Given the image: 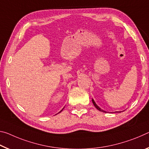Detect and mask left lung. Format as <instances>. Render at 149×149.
<instances>
[{"mask_svg": "<svg viewBox=\"0 0 149 149\" xmlns=\"http://www.w3.org/2000/svg\"><path fill=\"white\" fill-rule=\"evenodd\" d=\"M92 103H93V104H94V106L96 107V108L97 109H98L99 111H102V112H105V113H107V112L106 111H104V110H103V109H102L100 108V107L97 106V105L96 104V102H94V99H92ZM118 112H121V111H115L114 112V113H118Z\"/></svg>", "mask_w": 149, "mask_h": 149, "instance_id": "obj_1", "label": "left lung"}]
</instances>
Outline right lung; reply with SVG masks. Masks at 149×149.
<instances>
[{
  "mask_svg": "<svg viewBox=\"0 0 149 149\" xmlns=\"http://www.w3.org/2000/svg\"><path fill=\"white\" fill-rule=\"evenodd\" d=\"M63 109H64V108H63L62 109V110H61V111H59V112H58V113H60V112H61V111H63Z\"/></svg>",
  "mask_w": 149,
  "mask_h": 149,
  "instance_id": "add662e5",
  "label": "right lung"
}]
</instances>
